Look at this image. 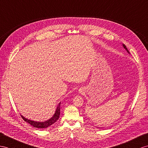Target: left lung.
Instances as JSON below:
<instances>
[{
	"instance_id": "8db88e82",
	"label": "left lung",
	"mask_w": 148,
	"mask_h": 148,
	"mask_svg": "<svg viewBox=\"0 0 148 148\" xmlns=\"http://www.w3.org/2000/svg\"><path fill=\"white\" fill-rule=\"evenodd\" d=\"M123 46H124V49H126V51H127V52H128V53H130V52H129V51H128V50H127V48H126V45H124V44H123Z\"/></svg>"
}]
</instances>
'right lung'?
Masks as SVG:
<instances>
[{
	"label": "right lung",
	"mask_w": 148,
	"mask_h": 148,
	"mask_svg": "<svg viewBox=\"0 0 148 148\" xmlns=\"http://www.w3.org/2000/svg\"><path fill=\"white\" fill-rule=\"evenodd\" d=\"M60 104L59 103L58 108H57V109H56V112H55V114H54V116H53L52 118H51L50 119H49L47 121H45V122H42V123L36 122V121H33L29 120L27 119H26L22 116H21V117H22V118L25 121H26L27 123H29L33 127H37V128H40V129H41V128H42V129L43 128H46L49 126H51L52 124L55 123L56 121L58 120L59 117V115H60Z\"/></svg>",
	"instance_id": "obj_1"
}]
</instances>
